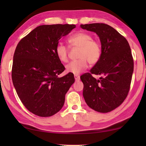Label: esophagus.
Segmentation results:
<instances>
[{"mask_svg":"<svg viewBox=\"0 0 146 146\" xmlns=\"http://www.w3.org/2000/svg\"><path fill=\"white\" fill-rule=\"evenodd\" d=\"M74 77H75V79L76 82L79 81V80H80V76L78 75H74Z\"/></svg>","mask_w":146,"mask_h":146,"instance_id":"1","label":"esophagus"}]
</instances>
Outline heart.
Here are the masks:
<instances>
[{
  "instance_id": "b5f03b06",
  "label": "heart",
  "mask_w": 146,
  "mask_h": 146,
  "mask_svg": "<svg viewBox=\"0 0 146 146\" xmlns=\"http://www.w3.org/2000/svg\"><path fill=\"white\" fill-rule=\"evenodd\" d=\"M71 47L79 48L78 60L71 61L66 66L68 73L79 74L87 67L88 62L90 65H94L100 60L102 49L100 42L93 39L90 33L78 32L68 38ZM56 54L59 60L63 63L68 61L69 49L63 43H58L56 46Z\"/></svg>"
}]
</instances>
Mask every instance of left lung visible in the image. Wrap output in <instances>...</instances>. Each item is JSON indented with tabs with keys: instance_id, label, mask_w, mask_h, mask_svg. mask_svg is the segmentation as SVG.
<instances>
[{
	"instance_id": "left-lung-1",
	"label": "left lung",
	"mask_w": 146,
	"mask_h": 146,
	"mask_svg": "<svg viewBox=\"0 0 146 146\" xmlns=\"http://www.w3.org/2000/svg\"><path fill=\"white\" fill-rule=\"evenodd\" d=\"M83 29L95 33L100 38L102 56L90 72L80 78L86 104L98 112L107 113L119 107L127 96L134 60L128 41L112 27L104 23L81 24ZM92 74L100 75L98 80Z\"/></svg>"
}]
</instances>
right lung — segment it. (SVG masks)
I'll return each instance as SVG.
<instances>
[{
  "label": "right lung",
  "mask_w": 146,
  "mask_h": 146,
  "mask_svg": "<svg viewBox=\"0 0 146 146\" xmlns=\"http://www.w3.org/2000/svg\"><path fill=\"white\" fill-rule=\"evenodd\" d=\"M75 27L74 24L39 26L24 37L15 48L12 82L24 107L36 115L46 117L58 112L75 82L73 73L58 77L65 68L55 49L59 40Z\"/></svg>",
  "instance_id": "1"
}]
</instances>
